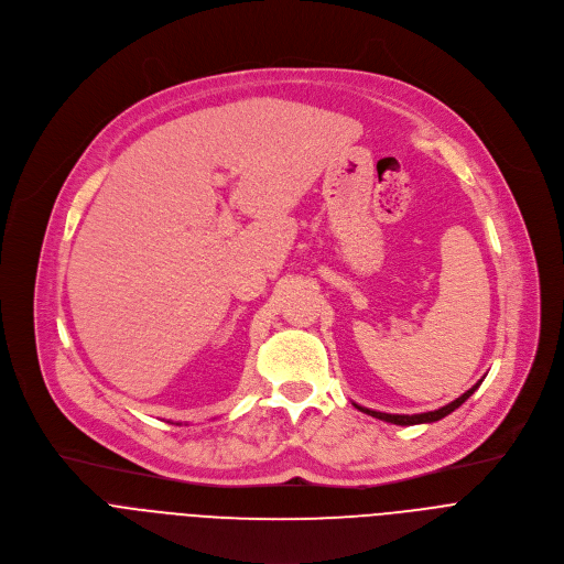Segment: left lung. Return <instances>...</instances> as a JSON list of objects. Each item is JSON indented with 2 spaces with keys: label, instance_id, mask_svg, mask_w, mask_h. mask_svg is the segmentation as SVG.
<instances>
[{
  "label": "left lung",
  "instance_id": "left-lung-1",
  "mask_svg": "<svg viewBox=\"0 0 564 564\" xmlns=\"http://www.w3.org/2000/svg\"><path fill=\"white\" fill-rule=\"evenodd\" d=\"M479 383H481V379L473 386V388H468L462 397H457L455 401H451V404H446V406H442V409H437V411H429V413H420V415H390V413H379V411H370V409H364V406H359V404H355L361 413H366V415H372V417H377V420H383V422H388V424H397V426H415V424H431V422H440L442 417H446V415H451L455 409H459L464 401L479 388Z\"/></svg>",
  "mask_w": 564,
  "mask_h": 564
}]
</instances>
